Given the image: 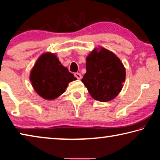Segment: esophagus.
<instances>
[{"mask_svg": "<svg viewBox=\"0 0 160 160\" xmlns=\"http://www.w3.org/2000/svg\"><path fill=\"white\" fill-rule=\"evenodd\" d=\"M74 75H75V78H76L77 79H78V80L81 79V78H82V75H81L80 73H78V72H75V73Z\"/></svg>", "mask_w": 160, "mask_h": 160, "instance_id": "1", "label": "esophagus"}]
</instances>
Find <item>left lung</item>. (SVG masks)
I'll return each mask as SVG.
<instances>
[{"mask_svg": "<svg viewBox=\"0 0 160 160\" xmlns=\"http://www.w3.org/2000/svg\"><path fill=\"white\" fill-rule=\"evenodd\" d=\"M86 73L82 82L94 99L105 102L118 95L125 81L126 70L114 53L102 48L87 58Z\"/></svg>", "mask_w": 160, "mask_h": 160, "instance_id": "8db88e82", "label": "left lung"}]
</instances>
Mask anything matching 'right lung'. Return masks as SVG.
<instances>
[{"label":"right lung","mask_w":160,"mask_h":160,"mask_svg":"<svg viewBox=\"0 0 160 160\" xmlns=\"http://www.w3.org/2000/svg\"><path fill=\"white\" fill-rule=\"evenodd\" d=\"M76 80L66 68L61 65L53 53L42 55L30 74V81L35 91L43 98L53 99L63 94L69 82Z\"/></svg>","instance_id":"add662e5"}]
</instances>
